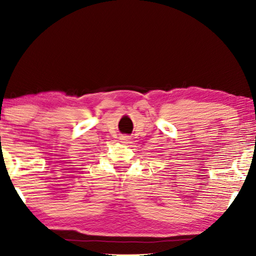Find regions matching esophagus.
<instances>
[{
  "label": "esophagus",
  "instance_id": "obj_1",
  "mask_svg": "<svg viewBox=\"0 0 256 256\" xmlns=\"http://www.w3.org/2000/svg\"><path fill=\"white\" fill-rule=\"evenodd\" d=\"M120 140H122L123 144H130V138L128 136H122Z\"/></svg>",
  "mask_w": 256,
  "mask_h": 256
}]
</instances>
